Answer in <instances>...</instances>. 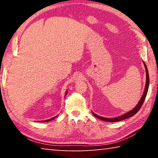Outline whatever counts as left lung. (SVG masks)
<instances>
[{
    "label": "left lung",
    "instance_id": "obj_1",
    "mask_svg": "<svg viewBox=\"0 0 158 158\" xmlns=\"http://www.w3.org/2000/svg\"><path fill=\"white\" fill-rule=\"evenodd\" d=\"M143 65L145 67V69H146V85H145V89H144V91L142 96H141V98L140 99V100L139 101V102L136 106L134 109H132V110H130V111L127 112V113L124 114L123 115H121V116H120L118 117H116V118H105V117H102L98 116V115L95 114V113H93L92 112L93 114L94 115V116H95L96 118H98L100 119V120H102V121H105L106 122H117V121H122V120H124V119H126L130 117H132L134 115L136 114L138 112V111L139 110L141 106H142L144 100H145V98L146 97V95H147V93H148V86H149V75H148V69H147V67L146 65L145 64V63L143 62Z\"/></svg>",
    "mask_w": 158,
    "mask_h": 158
}]
</instances>
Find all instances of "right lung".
<instances>
[{"instance_id": "add662e5", "label": "right lung", "mask_w": 158, "mask_h": 158, "mask_svg": "<svg viewBox=\"0 0 158 158\" xmlns=\"http://www.w3.org/2000/svg\"><path fill=\"white\" fill-rule=\"evenodd\" d=\"M67 93H68V90H66V92H65V96H66V95H67ZM58 116H54V117H53V118H50V119H48V120H45V121H38V122H48V121H52V120H53L55 118H56Z\"/></svg>"}]
</instances>
